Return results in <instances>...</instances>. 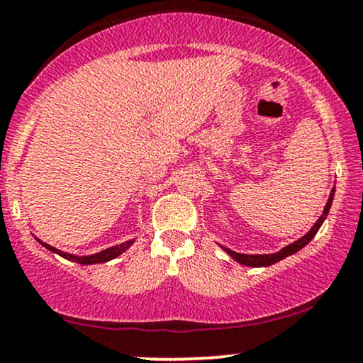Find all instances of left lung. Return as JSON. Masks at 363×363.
<instances>
[{
	"mask_svg": "<svg viewBox=\"0 0 363 363\" xmlns=\"http://www.w3.org/2000/svg\"><path fill=\"white\" fill-rule=\"evenodd\" d=\"M333 198H335V187H333V189H331L330 198H328V201H326V206H325V209H323V215L318 218V221L313 225V228L309 230L308 233L304 235V237H301L299 240H296V242H292L291 245L281 248V250L276 252V253H264V255H262V253H255V255H253V253H252V255H248V253L233 252V250H230V248H226L223 245H220V247L223 248L226 253H228L231 259L237 260L238 264L247 265V267H269V265H272V264H276V262H279V260L286 259V257L292 255V253L299 252L301 248H304L309 242H311V240L314 238V235L318 233V230L321 228L323 221H325L326 216H328L331 203H333Z\"/></svg>",
	"mask_w": 363,
	"mask_h": 363,
	"instance_id": "8db88e82",
	"label": "left lung"
}]
</instances>
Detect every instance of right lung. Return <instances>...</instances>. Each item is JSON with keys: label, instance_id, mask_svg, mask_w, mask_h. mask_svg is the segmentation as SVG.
<instances>
[{"label": "right lung", "instance_id": "add662e5", "mask_svg": "<svg viewBox=\"0 0 363 363\" xmlns=\"http://www.w3.org/2000/svg\"><path fill=\"white\" fill-rule=\"evenodd\" d=\"M35 240H37V242L40 243L42 247H45L47 250L54 252V253H57V255L64 257V259L72 260V262H77V264H82V265L103 264V262H110V260H113V259H116L118 255H121V253L128 250V248L132 247L133 242H135V240H128V242H123V243H120V245L110 247V248H106V250H101V252H98V253H93V255H82V257H79V255H72V253H65V252L57 250L55 247H50L49 243H43L42 240H38V238H35Z\"/></svg>", "mask_w": 363, "mask_h": 363}]
</instances>
